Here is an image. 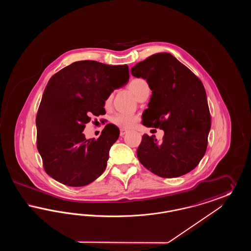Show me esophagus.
I'll return each instance as SVG.
<instances>
[{"label": "esophagus", "instance_id": "1", "mask_svg": "<svg viewBox=\"0 0 251 251\" xmlns=\"http://www.w3.org/2000/svg\"><path fill=\"white\" fill-rule=\"evenodd\" d=\"M126 132H127L126 130H123V129H121V130H120V136H123V135H124Z\"/></svg>", "mask_w": 251, "mask_h": 251}]
</instances>
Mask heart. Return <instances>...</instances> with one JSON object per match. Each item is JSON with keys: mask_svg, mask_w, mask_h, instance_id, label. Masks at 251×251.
Here are the masks:
<instances>
[{"mask_svg": "<svg viewBox=\"0 0 251 251\" xmlns=\"http://www.w3.org/2000/svg\"><path fill=\"white\" fill-rule=\"evenodd\" d=\"M128 88L133 93L138 100H141L143 97L150 94V86L147 81L143 78H134L128 84ZM112 95H109L104 100V107L108 109L111 106ZM138 121V117L135 115H128L119 113L112 117L111 122L121 129H131Z\"/></svg>", "mask_w": 251, "mask_h": 251, "instance_id": "heart-1", "label": "heart"}]
</instances>
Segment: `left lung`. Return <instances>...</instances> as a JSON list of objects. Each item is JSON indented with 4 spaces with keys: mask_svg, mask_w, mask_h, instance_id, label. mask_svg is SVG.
Masks as SVG:
<instances>
[{
    "mask_svg": "<svg viewBox=\"0 0 251 251\" xmlns=\"http://www.w3.org/2000/svg\"><path fill=\"white\" fill-rule=\"evenodd\" d=\"M147 80L152 91L142 124L159 128L165 134H144L137 158L151 172L162 178H176L197 167L206 152L211 115L201 81L179 60L167 52L156 53L131 69Z\"/></svg>",
    "mask_w": 251,
    "mask_h": 251,
    "instance_id": "1",
    "label": "left lung"
}]
</instances>
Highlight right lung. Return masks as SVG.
Returning a JSON list of instances; mask_svg holds the SVG:
<instances>
[{
  "label": "right lung",
  "mask_w": 251,
  "mask_h": 251,
  "mask_svg": "<svg viewBox=\"0 0 251 251\" xmlns=\"http://www.w3.org/2000/svg\"><path fill=\"white\" fill-rule=\"evenodd\" d=\"M129 81V68L78 61L50 79L36 115V147L44 170L61 183L80 187L99 178L120 130L107 124L99 138L83 131L91 116L105 115L104 100Z\"/></svg>",
  "instance_id": "add662e5"
}]
</instances>
